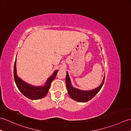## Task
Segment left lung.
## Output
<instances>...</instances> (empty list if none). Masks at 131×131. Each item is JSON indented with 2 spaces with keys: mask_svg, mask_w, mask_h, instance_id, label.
Masks as SVG:
<instances>
[{
  "mask_svg": "<svg viewBox=\"0 0 131 131\" xmlns=\"http://www.w3.org/2000/svg\"><path fill=\"white\" fill-rule=\"evenodd\" d=\"M105 81V77L103 79L102 84L99 87L96 88L93 90L89 91H83L81 90L73 87L71 84L70 80L69 78V74L67 72L66 76V85L67 87L68 93L69 96L72 99L75 100L77 101L84 102L90 101V100L93 99L96 95V94L101 90Z\"/></svg>",
  "mask_w": 131,
  "mask_h": 131,
  "instance_id": "left-lung-1",
  "label": "left lung"
}]
</instances>
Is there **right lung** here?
<instances>
[{
  "mask_svg": "<svg viewBox=\"0 0 131 131\" xmlns=\"http://www.w3.org/2000/svg\"><path fill=\"white\" fill-rule=\"evenodd\" d=\"M16 58L14 65V79L16 84L17 87L18 88L19 91L23 93L25 96H26L28 99L31 100H38L43 98L46 96L48 92L49 89L51 87V83L54 80L55 77L57 75L58 70H56L53 74L47 80L45 85L43 87H35L24 82L16 74Z\"/></svg>",
  "mask_w": 131,
  "mask_h": 131,
  "instance_id": "add662e5",
  "label": "right lung"
}]
</instances>
